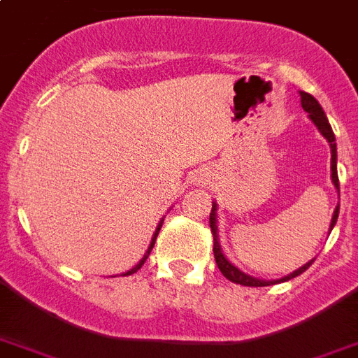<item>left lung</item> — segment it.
I'll return each mask as SVG.
<instances>
[{"label":"left lung","mask_w":358,"mask_h":358,"mask_svg":"<svg viewBox=\"0 0 358 358\" xmlns=\"http://www.w3.org/2000/svg\"><path fill=\"white\" fill-rule=\"evenodd\" d=\"M301 96V106H303V109H305L306 113L310 115L312 122L316 124L317 129L322 131V135L325 137V139L329 141V145H331V176H333V184L334 187L338 189L340 193V184H338V173H336V143H334V134H333V128H331V124H329L327 117H325V113H323L322 106L317 103V100L312 94H308V92H299ZM215 210H217V206L213 204L212 208V213H210V229H212V236H213V256H215V264H217V267L221 269V273H223L224 277L229 278L230 282H236V284H241V286H255V288H258V286H271V284L275 282H284V280H289V278H295L297 275H301L303 271H306L308 267L312 266L310 260L308 264H305L303 267H299L297 271L289 273L288 277L284 278H277V280H258V278H252L249 277V275H245V273H241L238 269V267H234L232 264H230L227 258H224L223 250H221V245H219V236H217V224H215ZM338 212H340V206H336V210H334L333 213V221H331V230H333L334 223H336V219H338Z\"/></svg>","instance_id":"left-lung-1"}]
</instances>
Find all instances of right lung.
I'll return each instance as SVG.
<instances>
[{
	"mask_svg": "<svg viewBox=\"0 0 358 358\" xmlns=\"http://www.w3.org/2000/svg\"><path fill=\"white\" fill-rule=\"evenodd\" d=\"M162 224H163V221L159 224H157V229H156V234H154V238H152V243H150V247H148V250H146V255L143 256V260L139 262V264H137V266L134 267V269H129V271H126V273H122V277H126V275H134V273H137L141 269V267H143V264H145L146 262V258H148V255H150V250H152V247H154V243H156V238H157V234H159V229H162Z\"/></svg>",
	"mask_w": 358,
	"mask_h": 358,
	"instance_id": "1",
	"label": "right lung"
}]
</instances>
